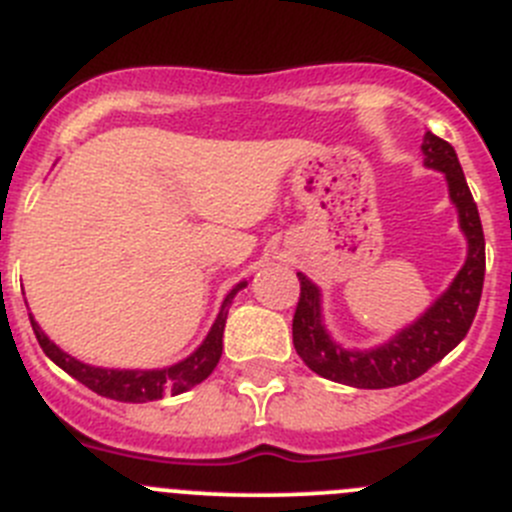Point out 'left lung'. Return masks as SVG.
Returning a JSON list of instances; mask_svg holds the SVG:
<instances>
[{"mask_svg":"<svg viewBox=\"0 0 512 512\" xmlns=\"http://www.w3.org/2000/svg\"><path fill=\"white\" fill-rule=\"evenodd\" d=\"M420 150L427 168L440 170L447 180V193L467 243L465 264L415 321L397 329L377 347L367 349L344 347L332 337L324 321L321 286L306 274H299L301 296L294 314V347L306 367L319 377L357 389L399 387L450 354L465 339L475 319L485 279V236L478 206L472 201L455 148L447 140L427 130Z\"/></svg>","mask_w":512,"mask_h":512,"instance_id":"8db88e82","label":"left lung"}]
</instances>
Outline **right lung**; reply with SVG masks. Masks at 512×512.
I'll return each mask as SVG.
<instances>
[{
    "mask_svg": "<svg viewBox=\"0 0 512 512\" xmlns=\"http://www.w3.org/2000/svg\"><path fill=\"white\" fill-rule=\"evenodd\" d=\"M248 281H238L231 291L226 294V299L221 301V311H218L216 321L208 329L206 339L188 354L186 359L180 362L168 364V367H155V369H113V367H95V364L80 362L77 357L67 354L65 349L57 347L45 332L42 326L34 321V316L29 314V324H32V332L40 342L42 352L52 359L60 369H65L70 377H75L77 382H82L85 387H90L92 392H97L100 397L115 399V402H155V399H163L165 394H183L188 389H193L196 384H201L203 379H208V374L216 369L218 359L223 354V326H226V314L228 306H231L233 296L241 289H246Z\"/></svg>",
    "mask_w": 512,
    "mask_h": 512,
    "instance_id": "1",
    "label": "right lung"
}]
</instances>
